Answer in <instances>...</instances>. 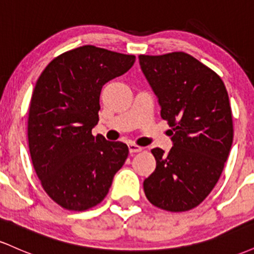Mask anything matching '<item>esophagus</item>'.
Returning a JSON list of instances; mask_svg holds the SVG:
<instances>
[{
	"mask_svg": "<svg viewBox=\"0 0 254 254\" xmlns=\"http://www.w3.org/2000/svg\"><path fill=\"white\" fill-rule=\"evenodd\" d=\"M127 145H129V151L131 154L138 153V151H142V149H143V148L138 147V145H136L135 143H129Z\"/></svg>",
	"mask_w": 254,
	"mask_h": 254,
	"instance_id": "esophagus-1",
	"label": "esophagus"
}]
</instances>
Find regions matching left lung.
<instances>
[{
    "label": "left lung",
    "mask_w": 254,
    "mask_h": 254,
    "mask_svg": "<svg viewBox=\"0 0 254 254\" xmlns=\"http://www.w3.org/2000/svg\"><path fill=\"white\" fill-rule=\"evenodd\" d=\"M172 127L173 147L154 148L156 168L143 182L148 200L167 211H186L205 199L220 179L233 143L228 93L215 71L185 52L138 56Z\"/></svg>",
    "instance_id": "8db88e82"
}]
</instances>
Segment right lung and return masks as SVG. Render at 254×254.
I'll use <instances>...</instances> for the list:
<instances>
[{
  "label": "right lung",
  "mask_w": 254,
  "mask_h": 254,
  "mask_svg": "<svg viewBox=\"0 0 254 254\" xmlns=\"http://www.w3.org/2000/svg\"><path fill=\"white\" fill-rule=\"evenodd\" d=\"M135 60L84 45L55 58L38 78L28 147L44 190L64 209L82 211L100 203L129 155L127 144L94 137L92 129L99 122L103 86Z\"/></svg>",
  "instance_id": "right-lung-1"
}]
</instances>
